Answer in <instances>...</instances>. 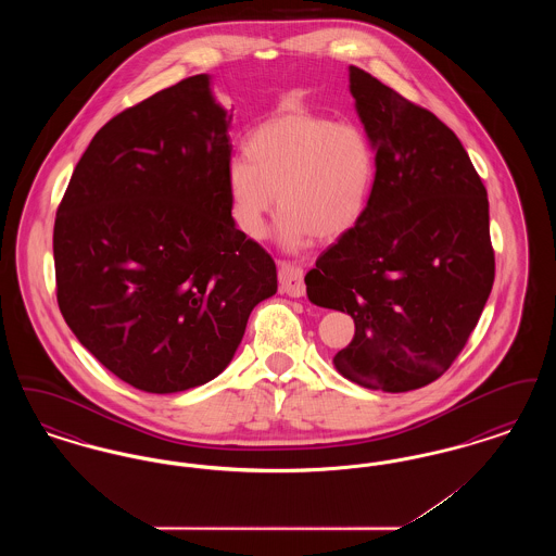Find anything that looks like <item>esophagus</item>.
I'll return each instance as SVG.
<instances>
[{
  "mask_svg": "<svg viewBox=\"0 0 556 556\" xmlns=\"http://www.w3.org/2000/svg\"><path fill=\"white\" fill-rule=\"evenodd\" d=\"M279 288L291 298H302L306 293L304 270L300 266L281 263L279 265Z\"/></svg>",
  "mask_w": 556,
  "mask_h": 556,
  "instance_id": "1",
  "label": "esophagus"
}]
</instances>
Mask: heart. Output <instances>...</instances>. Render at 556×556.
<instances>
[{
    "label": "heart",
    "instance_id": "obj_1",
    "mask_svg": "<svg viewBox=\"0 0 556 556\" xmlns=\"http://www.w3.org/2000/svg\"><path fill=\"white\" fill-rule=\"evenodd\" d=\"M245 156L227 168L233 223L245 238H261L277 191V239L291 252L315 236L340 238L365 211L375 181L369 135L308 110L263 121L245 139Z\"/></svg>",
    "mask_w": 556,
    "mask_h": 556
}]
</instances>
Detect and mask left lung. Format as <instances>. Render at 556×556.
Instances as JSON below:
<instances>
[{"instance_id": "left-lung-1", "label": "left lung", "mask_w": 556, "mask_h": 556, "mask_svg": "<svg viewBox=\"0 0 556 556\" xmlns=\"http://www.w3.org/2000/svg\"><path fill=\"white\" fill-rule=\"evenodd\" d=\"M350 93L375 181L356 225L306 273V293L354 318L352 342L333 356L345 379L410 392L450 369L492 291L488 191L435 114L356 66Z\"/></svg>"}]
</instances>
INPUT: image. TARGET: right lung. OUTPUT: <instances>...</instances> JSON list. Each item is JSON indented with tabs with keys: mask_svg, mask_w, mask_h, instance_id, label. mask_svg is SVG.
I'll return each mask as SVG.
<instances>
[{
	"mask_svg": "<svg viewBox=\"0 0 556 556\" xmlns=\"http://www.w3.org/2000/svg\"><path fill=\"white\" fill-rule=\"evenodd\" d=\"M229 127L208 75L162 89L96 132L55 212L60 313L141 392L220 375L277 291L273 258L231 216Z\"/></svg>",
	"mask_w": 556,
	"mask_h": 556,
	"instance_id": "right-lung-1",
	"label": "right lung"
}]
</instances>
